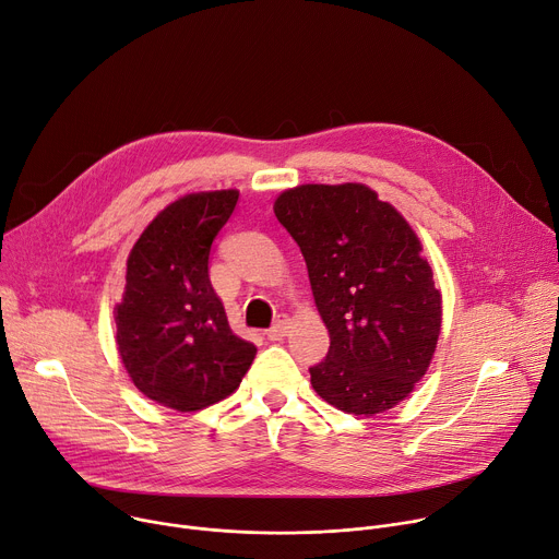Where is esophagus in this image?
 <instances>
[{
	"label": "esophagus",
	"mask_w": 559,
	"mask_h": 559,
	"mask_svg": "<svg viewBox=\"0 0 559 559\" xmlns=\"http://www.w3.org/2000/svg\"><path fill=\"white\" fill-rule=\"evenodd\" d=\"M287 330H289V321H287L285 317H281L265 334H267L270 341H281V338L287 334Z\"/></svg>",
	"instance_id": "1"
}]
</instances>
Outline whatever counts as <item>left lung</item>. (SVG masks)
Listing matches in <instances>:
<instances>
[{"mask_svg":"<svg viewBox=\"0 0 559 559\" xmlns=\"http://www.w3.org/2000/svg\"><path fill=\"white\" fill-rule=\"evenodd\" d=\"M300 247L328 357L312 388L347 415H379L426 374L441 330V294L413 227L359 182L300 185L274 202Z\"/></svg>","mask_w":559,"mask_h":559,"instance_id":"1","label":"left lung"}]
</instances>
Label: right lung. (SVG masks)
Listing matches in <instances>:
<instances>
[{
    "mask_svg": "<svg viewBox=\"0 0 559 559\" xmlns=\"http://www.w3.org/2000/svg\"><path fill=\"white\" fill-rule=\"evenodd\" d=\"M236 202V189L178 198L146 225L127 261L118 352L144 396L180 413L229 396L257 357V345L231 332L210 281V251Z\"/></svg>",
    "mask_w": 559,
    "mask_h": 559,
    "instance_id": "obj_1",
    "label": "right lung"
}]
</instances>
